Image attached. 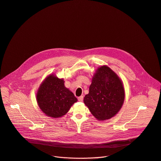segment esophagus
<instances>
[{"mask_svg": "<svg viewBox=\"0 0 161 161\" xmlns=\"http://www.w3.org/2000/svg\"><path fill=\"white\" fill-rule=\"evenodd\" d=\"M78 101H80V102H83V96H80V97H78Z\"/></svg>", "mask_w": 161, "mask_h": 161, "instance_id": "1", "label": "esophagus"}]
</instances>
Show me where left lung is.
Returning a JSON list of instances; mask_svg holds the SVG:
<instances>
[{
	"label": "left lung",
	"mask_w": 161,
	"mask_h": 161,
	"mask_svg": "<svg viewBox=\"0 0 161 161\" xmlns=\"http://www.w3.org/2000/svg\"><path fill=\"white\" fill-rule=\"evenodd\" d=\"M125 99L123 83L108 66H102L94 74L89 93L83 102L98 120L114 117L121 109Z\"/></svg>",
	"instance_id": "obj_1"
}]
</instances>
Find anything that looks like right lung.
Returning a JSON list of instances; mask_svg holds the SVG:
<instances>
[{
  "label": "right lung",
  "instance_id": "obj_1",
  "mask_svg": "<svg viewBox=\"0 0 161 161\" xmlns=\"http://www.w3.org/2000/svg\"><path fill=\"white\" fill-rule=\"evenodd\" d=\"M36 100L41 111L52 118L63 117L78 101L74 94L65 87L64 80L53 74L47 76L41 84Z\"/></svg>",
  "mask_w": 161,
  "mask_h": 161
}]
</instances>
